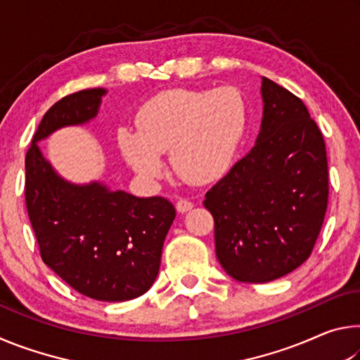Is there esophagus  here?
<instances>
[{"instance_id": "34e87169", "label": "esophagus", "mask_w": 360, "mask_h": 360, "mask_svg": "<svg viewBox=\"0 0 360 360\" xmlns=\"http://www.w3.org/2000/svg\"><path fill=\"white\" fill-rule=\"evenodd\" d=\"M192 208H193V203L188 202V200H184V198L178 200V203H176V210H178L179 212H187Z\"/></svg>"}]
</instances>
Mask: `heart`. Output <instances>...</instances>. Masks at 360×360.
Wrapping results in <instances>:
<instances>
[{"label": "heart", "instance_id": "heart-1", "mask_svg": "<svg viewBox=\"0 0 360 360\" xmlns=\"http://www.w3.org/2000/svg\"><path fill=\"white\" fill-rule=\"evenodd\" d=\"M248 103L238 89H174L139 108L136 129L120 125L124 160L144 181L163 172V152L181 178L211 182L227 172L246 131Z\"/></svg>", "mask_w": 360, "mask_h": 360}]
</instances>
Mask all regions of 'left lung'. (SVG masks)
Here are the masks:
<instances>
[{
	"label": "left lung",
	"mask_w": 360,
	"mask_h": 360,
	"mask_svg": "<svg viewBox=\"0 0 360 360\" xmlns=\"http://www.w3.org/2000/svg\"><path fill=\"white\" fill-rule=\"evenodd\" d=\"M264 103L254 148L206 192L219 264L240 283H270L311 254L328 197L322 133L307 106L260 79Z\"/></svg>",
	"instance_id": "obj_1"
}]
</instances>
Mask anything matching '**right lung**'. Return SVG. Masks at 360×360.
<instances>
[{"instance_id":"right-lung-1","label":"right lung","mask_w":360,"mask_h":360,"mask_svg":"<svg viewBox=\"0 0 360 360\" xmlns=\"http://www.w3.org/2000/svg\"><path fill=\"white\" fill-rule=\"evenodd\" d=\"M106 94L101 87L82 90L44 114L25 158V202L51 270L85 297L127 302L154 284L174 206L163 197L112 191L98 179H65L38 144L65 127L92 122Z\"/></svg>"}]
</instances>
